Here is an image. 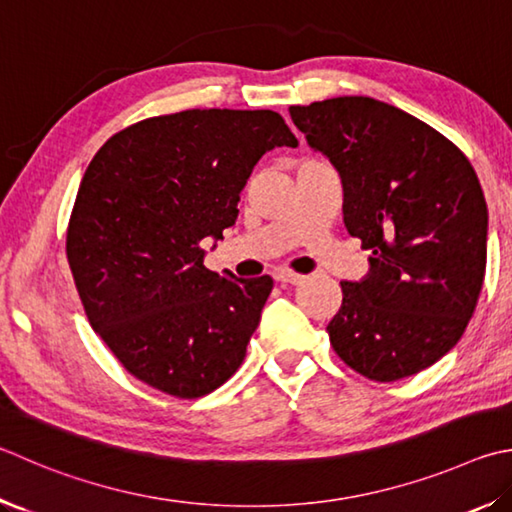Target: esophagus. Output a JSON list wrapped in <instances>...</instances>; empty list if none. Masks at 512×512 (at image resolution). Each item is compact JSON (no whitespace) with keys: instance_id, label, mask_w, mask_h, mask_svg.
Wrapping results in <instances>:
<instances>
[{"instance_id":"34e87169","label":"esophagus","mask_w":512,"mask_h":512,"mask_svg":"<svg viewBox=\"0 0 512 512\" xmlns=\"http://www.w3.org/2000/svg\"><path fill=\"white\" fill-rule=\"evenodd\" d=\"M273 277H275V282H280V284H300L302 282V275L291 273V271H277Z\"/></svg>"}]
</instances>
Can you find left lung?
Instances as JSON below:
<instances>
[{
	"label": "left lung",
	"instance_id": "8db88e82",
	"mask_svg": "<svg viewBox=\"0 0 512 512\" xmlns=\"http://www.w3.org/2000/svg\"><path fill=\"white\" fill-rule=\"evenodd\" d=\"M342 183V221L369 271L340 282L329 340L380 383L418 374L466 331L486 273L488 206L470 161L423 120L367 96L288 107Z\"/></svg>",
	"mask_w": 512,
	"mask_h": 512
}]
</instances>
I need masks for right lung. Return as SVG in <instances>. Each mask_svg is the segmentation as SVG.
Wrapping results in <instances>:
<instances>
[{"label": "right lung", "instance_id": "1", "mask_svg": "<svg viewBox=\"0 0 512 512\" xmlns=\"http://www.w3.org/2000/svg\"><path fill=\"white\" fill-rule=\"evenodd\" d=\"M297 147L271 109H188L109 138L82 176L67 257L98 336L138 380L199 398L239 369L273 291L268 275L203 266L239 194L275 147Z\"/></svg>", "mask_w": 512, "mask_h": 512}]
</instances>
